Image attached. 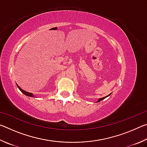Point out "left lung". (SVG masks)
I'll return each mask as SVG.
<instances>
[{
    "label": "left lung",
    "mask_w": 147,
    "mask_h": 147,
    "mask_svg": "<svg viewBox=\"0 0 147 147\" xmlns=\"http://www.w3.org/2000/svg\"><path fill=\"white\" fill-rule=\"evenodd\" d=\"M110 94H111V93H110V94H108V96H104V97H102V98H98V100H97V101H96V102H100V101H101V100H104V98H106V97H108V96H109V95H110Z\"/></svg>",
    "instance_id": "left-lung-1"
}]
</instances>
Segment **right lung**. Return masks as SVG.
<instances>
[{"instance_id": "obj_1", "label": "right lung", "mask_w": 147, "mask_h": 147, "mask_svg": "<svg viewBox=\"0 0 147 147\" xmlns=\"http://www.w3.org/2000/svg\"><path fill=\"white\" fill-rule=\"evenodd\" d=\"M17 84V88H19V89L20 91H21L22 93H23L24 94H25L26 96H30V97H35V96H34V94H33L32 93H29V92H27V91H24V90H23V89H22L21 88H20V87L19 86V85L17 84Z\"/></svg>"}]
</instances>
